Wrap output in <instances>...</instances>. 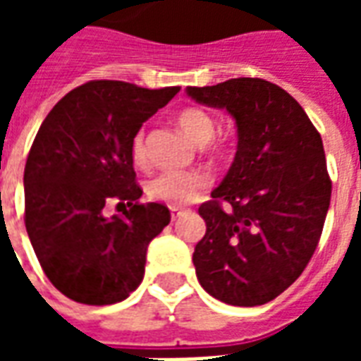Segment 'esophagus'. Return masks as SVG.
Segmentation results:
<instances>
[{
    "mask_svg": "<svg viewBox=\"0 0 361 361\" xmlns=\"http://www.w3.org/2000/svg\"><path fill=\"white\" fill-rule=\"evenodd\" d=\"M170 212H172V219L176 220L181 214V209H178V207H170Z\"/></svg>",
    "mask_w": 361,
    "mask_h": 361,
    "instance_id": "1",
    "label": "esophagus"
}]
</instances>
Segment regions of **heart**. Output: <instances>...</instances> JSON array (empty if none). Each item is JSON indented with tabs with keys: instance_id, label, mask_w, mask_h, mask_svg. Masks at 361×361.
<instances>
[{
	"instance_id": "1",
	"label": "heart",
	"mask_w": 361,
	"mask_h": 361,
	"mask_svg": "<svg viewBox=\"0 0 361 361\" xmlns=\"http://www.w3.org/2000/svg\"><path fill=\"white\" fill-rule=\"evenodd\" d=\"M176 123L189 139L197 145H207L216 131V121L209 111L201 108H185L178 114ZM131 158L137 166L147 162V147H145V131H137L131 141ZM209 176L197 170H164L152 176L145 191L150 199L170 207H183L195 201L197 197L209 188Z\"/></svg>"
}]
</instances>
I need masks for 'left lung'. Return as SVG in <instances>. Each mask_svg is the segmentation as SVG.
<instances>
[{
	"label": "left lung",
	"mask_w": 361,
	"mask_h": 361,
	"mask_svg": "<svg viewBox=\"0 0 361 361\" xmlns=\"http://www.w3.org/2000/svg\"><path fill=\"white\" fill-rule=\"evenodd\" d=\"M185 92L238 127L234 162L199 207L207 232L193 253L197 279L220 302L263 305L294 284L323 232L333 185L321 135L286 90L263 79Z\"/></svg>",
	"instance_id": "8db88e82"
}]
</instances>
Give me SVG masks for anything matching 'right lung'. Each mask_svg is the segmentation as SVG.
Instances as JSON below:
<instances>
[{
    "label": "right lung",
    "instance_id": "1",
    "mask_svg": "<svg viewBox=\"0 0 361 361\" xmlns=\"http://www.w3.org/2000/svg\"><path fill=\"white\" fill-rule=\"evenodd\" d=\"M180 92L90 81L46 116L25 166V226L42 271L87 305L126 300L141 284L147 247L170 222L168 207L139 203L131 141ZM130 207L108 219L106 204Z\"/></svg>",
    "mask_w": 361,
    "mask_h": 361
}]
</instances>
